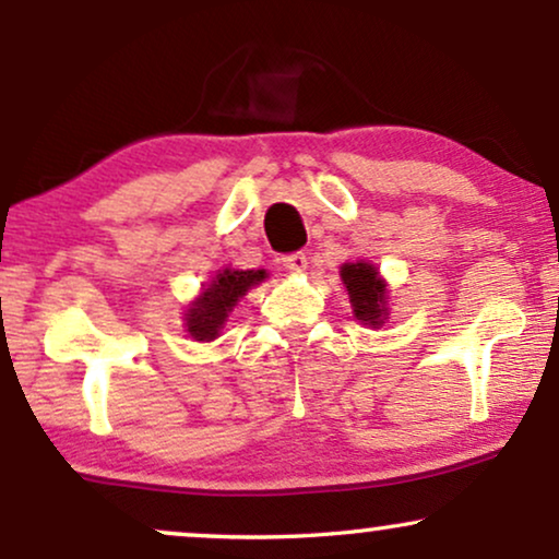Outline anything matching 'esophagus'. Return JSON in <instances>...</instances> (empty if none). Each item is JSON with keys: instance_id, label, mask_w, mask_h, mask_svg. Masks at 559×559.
I'll return each mask as SVG.
<instances>
[{"instance_id": "esophagus-1", "label": "esophagus", "mask_w": 559, "mask_h": 559, "mask_svg": "<svg viewBox=\"0 0 559 559\" xmlns=\"http://www.w3.org/2000/svg\"><path fill=\"white\" fill-rule=\"evenodd\" d=\"M282 264H285V269H290V272H302V269L308 266V257L302 251L287 253V257L282 259Z\"/></svg>"}]
</instances>
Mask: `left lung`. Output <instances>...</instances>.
Masks as SVG:
<instances>
[{
	"instance_id": "left-lung-1",
	"label": "left lung",
	"mask_w": 559,
	"mask_h": 559,
	"mask_svg": "<svg viewBox=\"0 0 559 559\" xmlns=\"http://www.w3.org/2000/svg\"><path fill=\"white\" fill-rule=\"evenodd\" d=\"M342 282L347 287L349 302H353V313L357 321L368 323V326H383L389 319V298H385V282L378 274V269L368 261H349L342 266Z\"/></svg>"
}]
</instances>
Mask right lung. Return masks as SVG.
<instances>
[{"label": "right lung", "instance_id": "1", "mask_svg": "<svg viewBox=\"0 0 559 559\" xmlns=\"http://www.w3.org/2000/svg\"><path fill=\"white\" fill-rule=\"evenodd\" d=\"M266 280L264 269H219L210 285L202 287V295L186 308V332L197 342H212L225 326L227 313L236 308L243 295Z\"/></svg>", "mask_w": 559, "mask_h": 559}]
</instances>
